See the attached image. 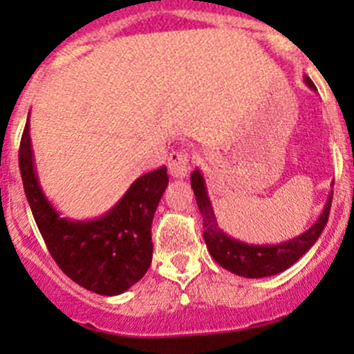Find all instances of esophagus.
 <instances>
[{
    "label": "esophagus",
    "mask_w": 354,
    "mask_h": 354,
    "mask_svg": "<svg viewBox=\"0 0 354 354\" xmlns=\"http://www.w3.org/2000/svg\"><path fill=\"white\" fill-rule=\"evenodd\" d=\"M167 169L173 178H185L190 173V154L187 151H178L169 154Z\"/></svg>",
    "instance_id": "obj_1"
}]
</instances>
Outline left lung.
Segmentation results:
<instances>
[{"mask_svg": "<svg viewBox=\"0 0 354 354\" xmlns=\"http://www.w3.org/2000/svg\"><path fill=\"white\" fill-rule=\"evenodd\" d=\"M303 82L308 85L312 91H317L310 77H303ZM192 188H194L195 198L200 214L203 217V240H205L207 250L210 257L219 263L223 269L236 274V276L248 277V279H260V277L276 276V274L284 272L292 263L298 262L322 234L327 221H329L332 192L327 197L326 205H324L322 214L319 219L312 224L306 231H303L298 236L291 240L283 241V243L272 245H255L245 243V241L236 240L231 234L224 233L219 227L214 214L212 202H210L209 192H207L205 178L202 171L195 169L190 176ZM334 185V183H332Z\"/></svg>", "mask_w": 354, "mask_h": 354, "instance_id": "left-lung-1", "label": "left lung"}]
</instances>
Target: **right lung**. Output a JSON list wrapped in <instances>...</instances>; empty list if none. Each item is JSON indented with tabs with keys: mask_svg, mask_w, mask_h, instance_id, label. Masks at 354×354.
Listing matches in <instances>:
<instances>
[{
	"mask_svg": "<svg viewBox=\"0 0 354 354\" xmlns=\"http://www.w3.org/2000/svg\"><path fill=\"white\" fill-rule=\"evenodd\" d=\"M19 166L25 197L59 269L97 295L116 296L144 277L152 262V219L169 178L166 167L137 178L123 197L94 219H70L46 197L35 169L27 118Z\"/></svg>",
	"mask_w": 354,
	"mask_h": 354,
	"instance_id": "obj_1",
	"label": "right lung"
}]
</instances>
